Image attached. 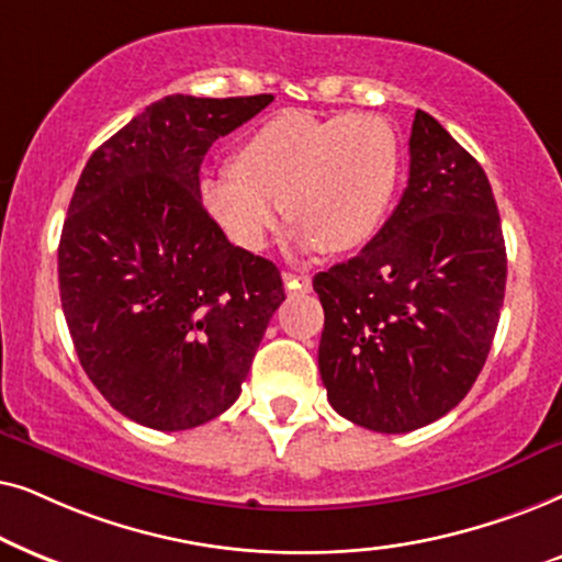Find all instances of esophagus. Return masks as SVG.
Wrapping results in <instances>:
<instances>
[{
  "instance_id": "esophagus-1",
  "label": "esophagus",
  "mask_w": 562,
  "mask_h": 562,
  "mask_svg": "<svg viewBox=\"0 0 562 562\" xmlns=\"http://www.w3.org/2000/svg\"><path fill=\"white\" fill-rule=\"evenodd\" d=\"M282 282H285V288L293 290V293H308L311 290V274L285 272L282 274Z\"/></svg>"
}]
</instances>
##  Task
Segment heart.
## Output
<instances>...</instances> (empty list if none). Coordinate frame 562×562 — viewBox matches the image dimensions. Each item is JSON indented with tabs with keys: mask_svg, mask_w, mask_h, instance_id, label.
<instances>
[{
	"mask_svg": "<svg viewBox=\"0 0 562 562\" xmlns=\"http://www.w3.org/2000/svg\"><path fill=\"white\" fill-rule=\"evenodd\" d=\"M398 171V133L383 115L288 110L238 146L234 171L200 182V200L215 226L246 251L265 249L285 205L301 249L344 254L375 236Z\"/></svg>",
	"mask_w": 562,
	"mask_h": 562,
	"instance_id": "obj_1",
	"label": "heart"
}]
</instances>
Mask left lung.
Returning <instances> with one entry per match:
<instances>
[{"mask_svg": "<svg viewBox=\"0 0 562 562\" xmlns=\"http://www.w3.org/2000/svg\"><path fill=\"white\" fill-rule=\"evenodd\" d=\"M408 187L357 257L313 277L326 321L318 370L351 424L406 434L442 418L481 375L506 288L488 177L416 110Z\"/></svg>", "mask_w": 562, "mask_h": 562, "instance_id": "1", "label": "left lung"}]
</instances>
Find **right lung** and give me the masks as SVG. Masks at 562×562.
Returning a JSON list of instances; mask_svg holds the SVG:
<instances>
[{"label": "right lung", "instance_id": "1", "mask_svg": "<svg viewBox=\"0 0 562 562\" xmlns=\"http://www.w3.org/2000/svg\"><path fill=\"white\" fill-rule=\"evenodd\" d=\"M272 94H169L89 156L58 244L79 362L108 403L159 431L234 406L285 301L269 259L234 246L200 200L207 148Z\"/></svg>", "mask_w": 562, "mask_h": 562}]
</instances>
